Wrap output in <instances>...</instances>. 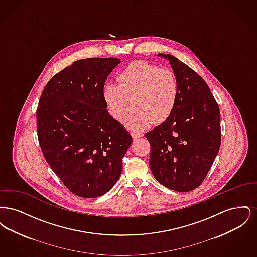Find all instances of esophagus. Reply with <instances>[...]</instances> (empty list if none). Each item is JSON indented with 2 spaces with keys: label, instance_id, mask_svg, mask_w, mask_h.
<instances>
[{
  "label": "esophagus",
  "instance_id": "34e87169",
  "mask_svg": "<svg viewBox=\"0 0 257 257\" xmlns=\"http://www.w3.org/2000/svg\"><path fill=\"white\" fill-rule=\"evenodd\" d=\"M131 135H132V137H133V139H134V140L139 139V138L142 136V135L140 134V133H136V132H132Z\"/></svg>",
  "mask_w": 257,
  "mask_h": 257
}]
</instances>
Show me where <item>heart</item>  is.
<instances>
[{
    "mask_svg": "<svg viewBox=\"0 0 257 257\" xmlns=\"http://www.w3.org/2000/svg\"><path fill=\"white\" fill-rule=\"evenodd\" d=\"M118 83L108 82L103 98L110 115L122 116L130 105L134 106L123 116V123L131 130L141 131L151 123L164 122L174 110L179 95L176 75L147 61H136L118 74Z\"/></svg>",
    "mask_w": 257,
    "mask_h": 257,
    "instance_id": "1",
    "label": "heart"
}]
</instances>
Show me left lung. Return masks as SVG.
<instances>
[{
	"mask_svg": "<svg viewBox=\"0 0 257 257\" xmlns=\"http://www.w3.org/2000/svg\"><path fill=\"white\" fill-rule=\"evenodd\" d=\"M179 95L171 115L145 135L150 143L149 166L155 179L176 192H190L203 182L220 147L219 106L205 81L170 54Z\"/></svg>",
	"mask_w": 257,
	"mask_h": 257,
	"instance_id": "8db88e82",
	"label": "left lung"
}]
</instances>
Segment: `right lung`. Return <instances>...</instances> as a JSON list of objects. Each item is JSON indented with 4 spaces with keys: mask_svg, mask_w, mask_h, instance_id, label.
<instances>
[{
    "mask_svg": "<svg viewBox=\"0 0 257 257\" xmlns=\"http://www.w3.org/2000/svg\"><path fill=\"white\" fill-rule=\"evenodd\" d=\"M115 58L74 61L44 87L37 136L51 169L82 197L103 196L117 182L132 137L107 110L103 88Z\"/></svg>",
    "mask_w": 257,
    "mask_h": 257,
    "instance_id": "right-lung-1",
    "label": "right lung"
}]
</instances>
